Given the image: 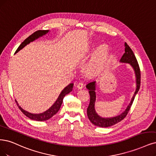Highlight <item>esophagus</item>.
<instances>
[{"instance_id":"obj_1","label":"esophagus","mask_w":156,"mask_h":156,"mask_svg":"<svg viewBox=\"0 0 156 156\" xmlns=\"http://www.w3.org/2000/svg\"><path fill=\"white\" fill-rule=\"evenodd\" d=\"M84 87V85H83V83H79L78 84H77V88L78 89V90H80V89H82Z\"/></svg>"}]
</instances>
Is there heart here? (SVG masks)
Returning <instances> with one entry per match:
<instances>
[{"mask_svg":"<svg viewBox=\"0 0 156 156\" xmlns=\"http://www.w3.org/2000/svg\"><path fill=\"white\" fill-rule=\"evenodd\" d=\"M107 55V50L105 46H100L95 52L89 64V70L96 72L103 64Z\"/></svg>","mask_w":156,"mask_h":156,"instance_id":"obj_1","label":"heart"}]
</instances>
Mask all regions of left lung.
<instances>
[{
  "label": "left lung",
  "mask_w": 156,
  "mask_h": 156,
  "mask_svg": "<svg viewBox=\"0 0 156 156\" xmlns=\"http://www.w3.org/2000/svg\"><path fill=\"white\" fill-rule=\"evenodd\" d=\"M125 53L122 56L120 62L121 63H128L132 67L136 76V88L135 92L133 94L132 98L130 102L129 105L126 107L125 110L122 112L121 114L117 115L112 117H103L98 114L95 109V103L96 101V81H91L88 83L86 87L89 90V94L90 95V104L87 108V115L90 121L92 122V124L97 126L99 127H108L117 124V122L122 121L126 116L127 114L130 110V107L133 103L134 98L137 94L138 91L140 88L141 83V73L140 69L135 55L132 50L130 46H128L126 42L125 43Z\"/></svg>",
  "instance_id": "left-lung-1"
}]
</instances>
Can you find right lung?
<instances>
[{"instance_id":"1","label":"right lung","mask_w":156,"mask_h":156,"mask_svg":"<svg viewBox=\"0 0 156 156\" xmlns=\"http://www.w3.org/2000/svg\"><path fill=\"white\" fill-rule=\"evenodd\" d=\"M49 31L50 30H38L34 32L33 34H31L30 36H29L28 38L26 39L22 43L20 44V45L19 46V48H17V50H16L15 53H17V52H19L20 50H22L23 48H24L27 44H29L30 42H34V41L40 38V37L46 35ZM73 83H70L69 84H68L67 87H66L62 90V92H61L59 95H58L57 99L56 100L55 103L53 104V105L50 107V108L44 112L40 113V114H32V113L27 112L24 110L23 108H21V107L19 106V105L18 104L17 101L16 100H15V102L17 103L19 108L21 110V112H22L26 116L30 118V119L32 120L37 121H46L48 119H50V118L52 117L55 114H56L57 112L59 110L61 106L62 103L64 96L72 92L73 90Z\"/></svg>"}]
</instances>
